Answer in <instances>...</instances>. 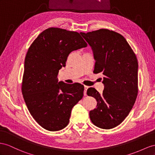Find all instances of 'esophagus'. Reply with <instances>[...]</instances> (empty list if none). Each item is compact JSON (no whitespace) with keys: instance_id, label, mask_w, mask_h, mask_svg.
Returning <instances> with one entry per match:
<instances>
[{"instance_id":"obj_1","label":"esophagus","mask_w":155,"mask_h":155,"mask_svg":"<svg viewBox=\"0 0 155 155\" xmlns=\"http://www.w3.org/2000/svg\"><path fill=\"white\" fill-rule=\"evenodd\" d=\"M84 96H86V92H87V90H88V88H89L88 86H84Z\"/></svg>"}]
</instances>
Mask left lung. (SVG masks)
Instances as JSON below:
<instances>
[{"label": "left lung", "mask_w": 155, "mask_h": 155, "mask_svg": "<svg viewBox=\"0 0 155 155\" xmlns=\"http://www.w3.org/2000/svg\"><path fill=\"white\" fill-rule=\"evenodd\" d=\"M92 47L96 59L94 73H101L105 85L102 94L94 88L88 96L97 101L90 118L98 128L117 126L128 115L138 94V63L136 55L125 38L115 31L101 29L81 33Z\"/></svg>", "instance_id": "left-lung-1"}]
</instances>
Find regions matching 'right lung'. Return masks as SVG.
Masks as SVG:
<instances>
[{
  "label": "right lung",
  "instance_id": "right-lung-1",
  "mask_svg": "<svg viewBox=\"0 0 155 155\" xmlns=\"http://www.w3.org/2000/svg\"><path fill=\"white\" fill-rule=\"evenodd\" d=\"M80 33L50 27L31 44L25 59L21 92L31 116L43 128L63 129L84 94L79 83H58L57 76L72 51L87 46Z\"/></svg>",
  "mask_w": 155,
  "mask_h": 155
}]
</instances>
